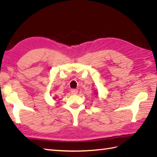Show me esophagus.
<instances>
[{"label":"esophagus","mask_w":157,"mask_h":157,"mask_svg":"<svg viewBox=\"0 0 157 157\" xmlns=\"http://www.w3.org/2000/svg\"><path fill=\"white\" fill-rule=\"evenodd\" d=\"M71 93L72 94H77L78 93V90L77 89H71Z\"/></svg>","instance_id":"1"}]
</instances>
